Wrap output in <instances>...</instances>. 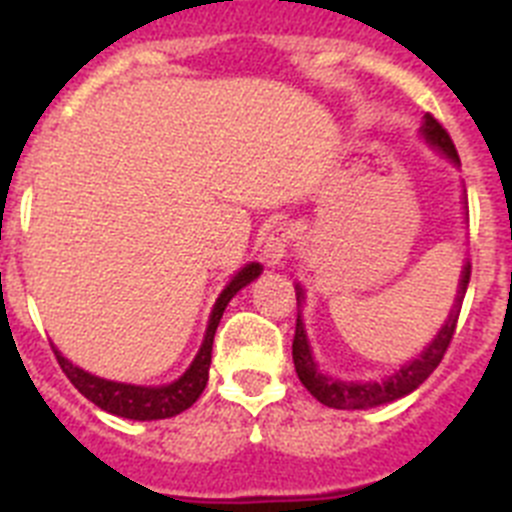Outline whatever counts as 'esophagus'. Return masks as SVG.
<instances>
[{"label": "esophagus", "instance_id": "obj_1", "mask_svg": "<svg viewBox=\"0 0 512 512\" xmlns=\"http://www.w3.org/2000/svg\"><path fill=\"white\" fill-rule=\"evenodd\" d=\"M295 241V230L289 223H277L271 225L269 235H266V243H264V261L269 266L279 264V261L287 256L289 246Z\"/></svg>", "mask_w": 512, "mask_h": 512}]
</instances>
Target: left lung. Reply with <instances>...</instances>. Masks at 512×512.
Masks as SVG:
<instances>
[{
	"instance_id": "8db88e82",
	"label": "left lung",
	"mask_w": 512,
	"mask_h": 512,
	"mask_svg": "<svg viewBox=\"0 0 512 512\" xmlns=\"http://www.w3.org/2000/svg\"><path fill=\"white\" fill-rule=\"evenodd\" d=\"M420 133H423V138L428 140L431 146H436L443 156L451 158L454 164H459V153H456L454 148V140H451V135L446 133V128H443L436 117L425 115L423 130H420ZM469 277H472V266L467 264L464 266V271H461L459 295H456L454 310H451L449 320L443 323V328L438 330V336L425 346V351L418 356V359H413L410 364L402 366L400 372H395L390 379H384V382H364V384L341 382V379L320 374L318 364L312 361L310 343H307V336H305V325H302L300 315H297L295 341H292V359H295L297 377H300V382L305 384V390L310 392L318 402H323V405L336 410L377 408V405L400 400V397L418 390L420 384L431 377L433 369L441 364L443 354L449 351V343L456 333V320H459V312H461V300H464V295H467ZM302 300H305V297H302V289L297 287V305H302Z\"/></svg>"
}]
</instances>
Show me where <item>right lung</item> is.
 <instances>
[{"instance_id": "right-lung-1", "label": "right lung", "mask_w": 512, "mask_h": 512, "mask_svg": "<svg viewBox=\"0 0 512 512\" xmlns=\"http://www.w3.org/2000/svg\"><path fill=\"white\" fill-rule=\"evenodd\" d=\"M259 274H261V264L243 266V269L230 279L228 287L220 292L215 307H212L210 323H207L205 341H202L200 351H197V356H194V361L189 364L187 372L176 379V382L164 384V387H138V384L110 382V379L94 377V374L74 366L66 356H61V351H58L56 346H53V354H56L58 366H61L63 374L69 377V382L74 384L81 395L87 397L89 402H94L97 408L117 415V418H130V420L174 418V415L192 408L194 402H197V397L202 395V390H205L207 374H210V361H212V341H215L217 323H220V318H223L225 307H228V302L233 300L235 292H241V289L246 287V284H251Z\"/></svg>"}]
</instances>
